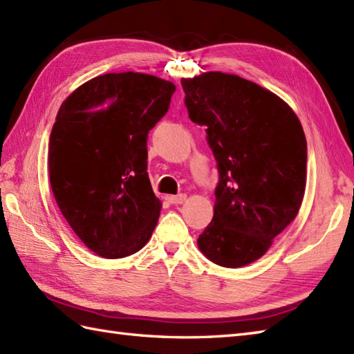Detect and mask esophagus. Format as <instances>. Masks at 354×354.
Masks as SVG:
<instances>
[{
    "instance_id": "obj_1",
    "label": "esophagus",
    "mask_w": 354,
    "mask_h": 354,
    "mask_svg": "<svg viewBox=\"0 0 354 354\" xmlns=\"http://www.w3.org/2000/svg\"><path fill=\"white\" fill-rule=\"evenodd\" d=\"M167 201L174 205H179V203H184L187 201V196L185 194H176V196H167Z\"/></svg>"
}]
</instances>
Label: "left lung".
<instances>
[{
  "instance_id": "obj_1",
  "label": "left lung",
  "mask_w": 354,
  "mask_h": 354,
  "mask_svg": "<svg viewBox=\"0 0 354 354\" xmlns=\"http://www.w3.org/2000/svg\"><path fill=\"white\" fill-rule=\"evenodd\" d=\"M180 84L188 116L207 127L220 175L214 217L197 245L217 266H249L299 214L308 158L301 123L277 95L232 73Z\"/></svg>"
}]
</instances>
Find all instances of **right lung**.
Listing matches in <instances>:
<instances>
[{
    "instance_id": "1",
    "label": "right lung",
    "mask_w": 354,
    "mask_h": 354,
    "mask_svg": "<svg viewBox=\"0 0 354 354\" xmlns=\"http://www.w3.org/2000/svg\"><path fill=\"white\" fill-rule=\"evenodd\" d=\"M175 84L140 72L95 77L63 101L49 137L53 194L72 231L106 259L149 241L161 201L147 176V134Z\"/></svg>"
}]
</instances>
